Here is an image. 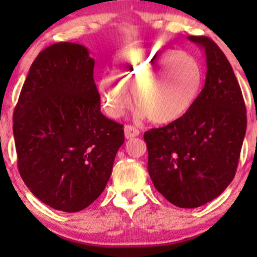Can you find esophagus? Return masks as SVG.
<instances>
[{
  "label": "esophagus",
  "mask_w": 257,
  "mask_h": 257,
  "mask_svg": "<svg viewBox=\"0 0 257 257\" xmlns=\"http://www.w3.org/2000/svg\"><path fill=\"white\" fill-rule=\"evenodd\" d=\"M141 132L133 125H125L124 126V136H125L126 139H132V138H136V137L139 136Z\"/></svg>",
  "instance_id": "obj_1"
}]
</instances>
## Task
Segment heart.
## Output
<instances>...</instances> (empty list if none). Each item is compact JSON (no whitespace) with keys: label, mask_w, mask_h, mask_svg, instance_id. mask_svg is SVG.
<instances>
[{"label":"heart","mask_w":257,"mask_h":257,"mask_svg":"<svg viewBox=\"0 0 257 257\" xmlns=\"http://www.w3.org/2000/svg\"><path fill=\"white\" fill-rule=\"evenodd\" d=\"M165 68L170 78L158 79L162 73L164 76ZM112 74L98 82V94L108 115H123L131 104L128 92H132L138 115L149 116L159 124L173 123L190 112L204 82L203 67L196 57L158 46L119 53Z\"/></svg>","instance_id":"obj_1"}]
</instances>
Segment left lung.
Masks as SVG:
<instances>
[{
  "label": "left lung",
  "mask_w": 257,
  "mask_h": 257,
  "mask_svg": "<svg viewBox=\"0 0 257 257\" xmlns=\"http://www.w3.org/2000/svg\"><path fill=\"white\" fill-rule=\"evenodd\" d=\"M188 40L205 51V85L183 118L144 133L148 172L157 190L179 208H199L227 188L246 133V107L231 64L205 36Z\"/></svg>",
  "instance_id": "8db88e82"
}]
</instances>
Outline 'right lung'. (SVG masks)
Returning a JSON list of instances; mask_svg holds the SVG:
<instances>
[{
	"label": "right lung",
	"instance_id": "add662e5",
	"mask_svg": "<svg viewBox=\"0 0 257 257\" xmlns=\"http://www.w3.org/2000/svg\"><path fill=\"white\" fill-rule=\"evenodd\" d=\"M93 68L84 46H49L31 66L14 112L21 178L61 211H80L103 193L124 143L123 125L100 112Z\"/></svg>",
	"mask_w": 257,
	"mask_h": 257
}]
</instances>
